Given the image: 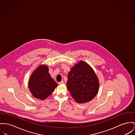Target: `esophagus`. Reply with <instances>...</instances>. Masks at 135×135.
<instances>
[{"label":"esophagus","instance_id":"34e87169","mask_svg":"<svg viewBox=\"0 0 135 135\" xmlns=\"http://www.w3.org/2000/svg\"><path fill=\"white\" fill-rule=\"evenodd\" d=\"M64 83V81H63V80H62V81L59 82L58 83V84H63Z\"/></svg>","mask_w":135,"mask_h":135}]
</instances>
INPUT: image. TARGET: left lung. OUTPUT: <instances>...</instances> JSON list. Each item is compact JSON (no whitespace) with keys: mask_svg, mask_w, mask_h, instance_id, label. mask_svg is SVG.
<instances>
[{"mask_svg":"<svg viewBox=\"0 0 135 135\" xmlns=\"http://www.w3.org/2000/svg\"><path fill=\"white\" fill-rule=\"evenodd\" d=\"M99 83L96 75L90 65L80 61L74 65L68 75L67 88L78 103H85L97 94Z\"/></svg>","mask_w":135,"mask_h":135,"instance_id":"obj_1","label":"left lung"}]
</instances>
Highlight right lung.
Segmentation results:
<instances>
[{"mask_svg":"<svg viewBox=\"0 0 135 135\" xmlns=\"http://www.w3.org/2000/svg\"><path fill=\"white\" fill-rule=\"evenodd\" d=\"M57 85L51 77L47 67L44 65L33 72L28 82V88L33 96L41 100L49 96Z\"/></svg>","mask_w":135,"mask_h":135,"instance_id":"right-lung-1","label":"right lung"}]
</instances>
